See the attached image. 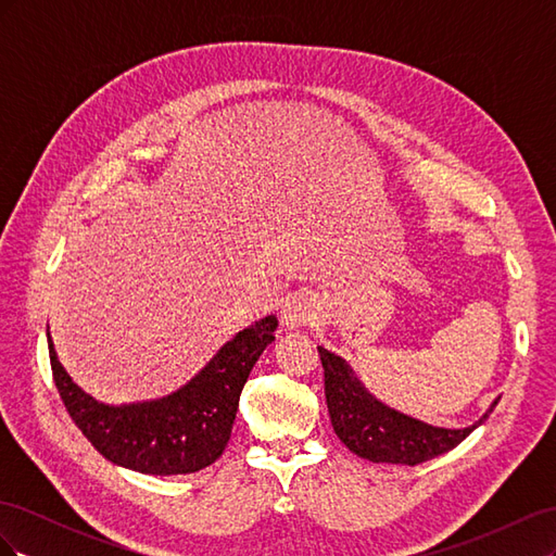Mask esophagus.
<instances>
[{"mask_svg":"<svg viewBox=\"0 0 556 556\" xmlns=\"http://www.w3.org/2000/svg\"><path fill=\"white\" fill-rule=\"evenodd\" d=\"M317 317V304L315 299L308 294H294L288 301H285V306L280 311V323L285 329H301L311 325L313 319Z\"/></svg>","mask_w":556,"mask_h":556,"instance_id":"esophagus-1","label":"esophagus"}]
</instances>
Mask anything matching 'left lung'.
<instances>
[{"label":"left lung","mask_w":556,"mask_h":556,"mask_svg":"<svg viewBox=\"0 0 556 556\" xmlns=\"http://www.w3.org/2000/svg\"><path fill=\"white\" fill-rule=\"evenodd\" d=\"M325 368V396L336 435L350 452L376 464L417 466L439 454L457 447L466 435L478 429L496 408L492 403L476 425L466 429H443L419 422L403 415L366 392V387L352 376V368L333 352L317 348Z\"/></svg>","instance_id":"obj_1"}]
</instances>
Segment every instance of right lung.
<instances>
[{
	"instance_id": "right-lung-1",
	"label": "right lung",
	"mask_w": 556,
	"mask_h": 556,
	"mask_svg": "<svg viewBox=\"0 0 556 556\" xmlns=\"http://www.w3.org/2000/svg\"><path fill=\"white\" fill-rule=\"evenodd\" d=\"M276 315L262 317L217 350L178 392L129 406H106L83 392L60 364L50 333L48 355L66 413L99 454L146 476H185L225 452L243 384L264 348L276 341Z\"/></svg>"
}]
</instances>
